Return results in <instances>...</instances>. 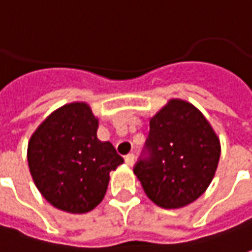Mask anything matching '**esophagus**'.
Returning a JSON list of instances; mask_svg holds the SVG:
<instances>
[{"label":"esophagus","instance_id":"34e87169","mask_svg":"<svg viewBox=\"0 0 252 252\" xmlns=\"http://www.w3.org/2000/svg\"><path fill=\"white\" fill-rule=\"evenodd\" d=\"M126 163L128 166H132L135 163V155L134 153H128L126 156Z\"/></svg>","mask_w":252,"mask_h":252}]
</instances>
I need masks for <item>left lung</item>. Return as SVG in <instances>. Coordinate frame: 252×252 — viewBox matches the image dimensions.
I'll return each mask as SVG.
<instances>
[{
  "mask_svg": "<svg viewBox=\"0 0 252 252\" xmlns=\"http://www.w3.org/2000/svg\"><path fill=\"white\" fill-rule=\"evenodd\" d=\"M219 158V139L201 111L183 100H170L151 120L134 173L155 204L176 209L204 194Z\"/></svg>",
  "mask_w": 252,
  "mask_h": 252,
  "instance_id": "obj_1",
  "label": "left lung"
}]
</instances>
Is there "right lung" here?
Segmentation results:
<instances>
[{"label": "right lung", "instance_id": "add662e5", "mask_svg": "<svg viewBox=\"0 0 252 252\" xmlns=\"http://www.w3.org/2000/svg\"><path fill=\"white\" fill-rule=\"evenodd\" d=\"M96 132L97 120L89 106L71 103L54 111L32 135V177L41 195L61 211H92L104 198L110 171L124 161Z\"/></svg>", "mask_w": 252, "mask_h": 252}]
</instances>
